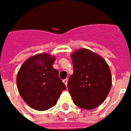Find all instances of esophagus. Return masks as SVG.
Returning <instances> with one entry per match:
<instances>
[{
    "label": "esophagus",
    "mask_w": 131,
    "mask_h": 131,
    "mask_svg": "<svg viewBox=\"0 0 131 131\" xmlns=\"http://www.w3.org/2000/svg\"><path fill=\"white\" fill-rule=\"evenodd\" d=\"M63 82L64 83L66 86H67V84H68V79H65V80H63Z\"/></svg>",
    "instance_id": "34e87169"
}]
</instances>
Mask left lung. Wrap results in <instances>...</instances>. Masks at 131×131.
<instances>
[{
	"label": "left lung",
	"instance_id": "left-lung-1",
	"mask_svg": "<svg viewBox=\"0 0 131 131\" xmlns=\"http://www.w3.org/2000/svg\"><path fill=\"white\" fill-rule=\"evenodd\" d=\"M73 74L68 88L73 103L86 110H92L103 103L112 86L110 67L101 56L86 49L71 55Z\"/></svg>",
	"mask_w": 131,
	"mask_h": 131
}]
</instances>
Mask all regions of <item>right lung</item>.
<instances>
[{
	"mask_svg": "<svg viewBox=\"0 0 131 131\" xmlns=\"http://www.w3.org/2000/svg\"><path fill=\"white\" fill-rule=\"evenodd\" d=\"M55 57L40 54L30 57L20 68L17 77L18 90L32 108L44 111L54 107L66 86L54 69Z\"/></svg>",
	"mask_w": 131,
	"mask_h": 131,
	"instance_id": "right-lung-1",
	"label": "right lung"
}]
</instances>
